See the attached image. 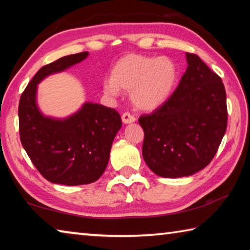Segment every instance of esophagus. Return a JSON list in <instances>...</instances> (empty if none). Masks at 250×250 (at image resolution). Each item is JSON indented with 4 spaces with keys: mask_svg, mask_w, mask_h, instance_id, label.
Returning <instances> with one entry per match:
<instances>
[{
    "mask_svg": "<svg viewBox=\"0 0 250 250\" xmlns=\"http://www.w3.org/2000/svg\"><path fill=\"white\" fill-rule=\"evenodd\" d=\"M121 118H122V121H124V124H131V122L136 120V118H134L133 114L128 112V111L122 114Z\"/></svg>",
    "mask_w": 250,
    "mask_h": 250,
    "instance_id": "1",
    "label": "esophagus"
}]
</instances>
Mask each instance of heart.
Wrapping results in <instances>:
<instances>
[{"instance_id": "b5f03b06", "label": "heart", "mask_w": 250, "mask_h": 250, "mask_svg": "<svg viewBox=\"0 0 250 250\" xmlns=\"http://www.w3.org/2000/svg\"><path fill=\"white\" fill-rule=\"evenodd\" d=\"M178 75V66L170 58L128 54L113 65L111 78L104 81V89L109 96H117L120 90L130 91L134 106L150 111L170 98L177 85Z\"/></svg>"}]
</instances>
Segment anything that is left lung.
<instances>
[{"label":"left lung","mask_w":250,"mask_h":250,"mask_svg":"<svg viewBox=\"0 0 250 250\" xmlns=\"http://www.w3.org/2000/svg\"><path fill=\"white\" fill-rule=\"evenodd\" d=\"M164 104L142 114V156L156 175H193L210 164L227 128V102L221 78L197 54Z\"/></svg>","instance_id":"left-lung-1"}]
</instances>
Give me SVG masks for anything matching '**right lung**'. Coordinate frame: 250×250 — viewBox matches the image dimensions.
I'll list each match as a JSON object with an SVG mask.
<instances>
[{
    "label": "right lung",
    "mask_w": 250,
    "mask_h": 250,
    "mask_svg": "<svg viewBox=\"0 0 250 250\" xmlns=\"http://www.w3.org/2000/svg\"><path fill=\"white\" fill-rule=\"evenodd\" d=\"M86 57L85 51L43 65L20 98L22 146L38 171L53 184L78 186L98 180L106 168L112 141L122 125L119 112L98 104H85L65 120L45 118L38 110V83L46 75L65 70Z\"/></svg>",
    "instance_id": "obj_1"
}]
</instances>
